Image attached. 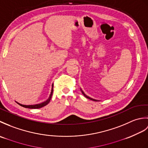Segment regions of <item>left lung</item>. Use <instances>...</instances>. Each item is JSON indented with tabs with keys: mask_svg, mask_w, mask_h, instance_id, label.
I'll use <instances>...</instances> for the list:
<instances>
[{
	"mask_svg": "<svg viewBox=\"0 0 148 148\" xmlns=\"http://www.w3.org/2000/svg\"><path fill=\"white\" fill-rule=\"evenodd\" d=\"M81 92H82V93L83 94V95L86 97V98H87V99H90V100H93V101H98V100H95V99H92V98H90V97H88V96H87L85 93H84V92H83V91L81 89Z\"/></svg>",
	"mask_w": 148,
	"mask_h": 148,
	"instance_id": "8db88e82",
	"label": "left lung"
}]
</instances>
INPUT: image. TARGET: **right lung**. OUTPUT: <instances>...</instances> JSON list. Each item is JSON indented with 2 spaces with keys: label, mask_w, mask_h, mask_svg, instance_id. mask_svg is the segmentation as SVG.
I'll list each match as a JSON object with an SVG mask.
<instances>
[{
  "label": "right lung",
  "mask_w": 148,
  "mask_h": 148,
  "mask_svg": "<svg viewBox=\"0 0 148 148\" xmlns=\"http://www.w3.org/2000/svg\"><path fill=\"white\" fill-rule=\"evenodd\" d=\"M53 84L52 85V88H51V93H50V95L49 96V98L47 99L46 101L43 102L42 103H37V104H35V105H23V104H21V103L17 102L19 105L23 107V108H29V109H39L40 108H42V107L46 106L48 103L50 102V100L51 99V97H52V94H53Z\"/></svg>",
  "instance_id": "obj_1"
}]
</instances>
